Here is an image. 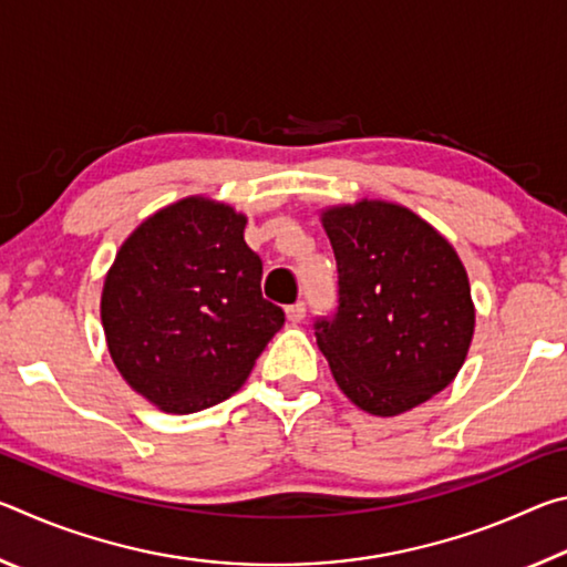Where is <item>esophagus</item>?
Listing matches in <instances>:
<instances>
[{"label": "esophagus", "instance_id": "obj_1", "mask_svg": "<svg viewBox=\"0 0 567 567\" xmlns=\"http://www.w3.org/2000/svg\"><path fill=\"white\" fill-rule=\"evenodd\" d=\"M285 312H287V320H290V322H300L305 318L307 307H305V302H295V305L287 307Z\"/></svg>", "mask_w": 567, "mask_h": 567}]
</instances>
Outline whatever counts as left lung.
<instances>
[{
	"instance_id": "left-lung-1",
	"label": "left lung",
	"mask_w": 567,
	"mask_h": 567,
	"mask_svg": "<svg viewBox=\"0 0 567 567\" xmlns=\"http://www.w3.org/2000/svg\"><path fill=\"white\" fill-rule=\"evenodd\" d=\"M338 262V310L315 322L332 378L354 405L392 417L437 395L475 330L453 245L408 207L362 199L322 213Z\"/></svg>"
}]
</instances>
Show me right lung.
I'll use <instances>...</instances> for the list:
<instances>
[{"label": "right lung", "instance_id": "right-lung-1", "mask_svg": "<svg viewBox=\"0 0 567 567\" xmlns=\"http://www.w3.org/2000/svg\"><path fill=\"white\" fill-rule=\"evenodd\" d=\"M247 217L187 197L124 239L104 277L102 328L120 375L152 405L187 415L243 388L285 324L260 290Z\"/></svg>", "mask_w": 567, "mask_h": 567}]
</instances>
